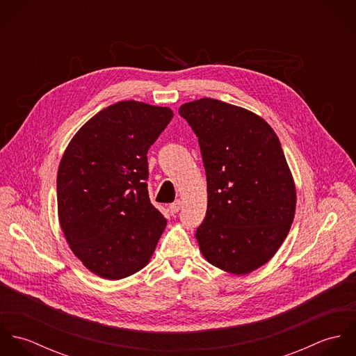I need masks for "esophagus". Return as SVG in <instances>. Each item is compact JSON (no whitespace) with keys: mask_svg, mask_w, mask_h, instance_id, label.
Masks as SVG:
<instances>
[{"mask_svg":"<svg viewBox=\"0 0 356 356\" xmlns=\"http://www.w3.org/2000/svg\"><path fill=\"white\" fill-rule=\"evenodd\" d=\"M168 209H170V212H171V213H177V212L181 209V202H179V200H177V202L170 204V205H168Z\"/></svg>","mask_w":356,"mask_h":356,"instance_id":"1","label":"esophagus"}]
</instances>
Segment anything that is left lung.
Wrapping results in <instances>:
<instances>
[{"label":"left lung","mask_w":356,"mask_h":356,"mask_svg":"<svg viewBox=\"0 0 356 356\" xmlns=\"http://www.w3.org/2000/svg\"><path fill=\"white\" fill-rule=\"evenodd\" d=\"M207 175V213L196 232L205 260L236 275L266 264L286 238L296 186L271 126L254 112L200 99L179 106Z\"/></svg>","instance_id":"1"}]
</instances>
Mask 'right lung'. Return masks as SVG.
Masks as SVG:
<instances>
[{
  "label": "right lung",
  "mask_w": 356,
  "mask_h": 356,
  "mask_svg": "<svg viewBox=\"0 0 356 356\" xmlns=\"http://www.w3.org/2000/svg\"><path fill=\"white\" fill-rule=\"evenodd\" d=\"M172 116L167 106L116 102L76 131L60 160V227L74 254L102 278L143 270L165 229L148 195L147 153Z\"/></svg>",
  "instance_id": "add662e5"
}]
</instances>
